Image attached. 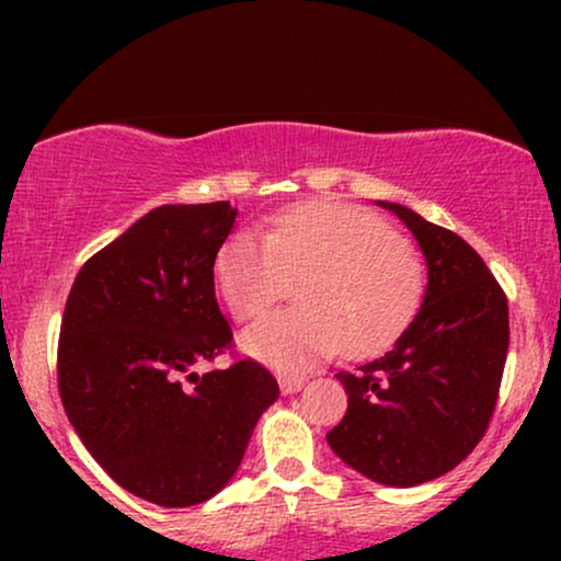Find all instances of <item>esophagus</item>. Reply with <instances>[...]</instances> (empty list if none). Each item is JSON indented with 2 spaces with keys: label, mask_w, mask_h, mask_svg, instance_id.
Here are the masks:
<instances>
[{
  "label": "esophagus",
  "mask_w": 561,
  "mask_h": 561,
  "mask_svg": "<svg viewBox=\"0 0 561 561\" xmlns=\"http://www.w3.org/2000/svg\"><path fill=\"white\" fill-rule=\"evenodd\" d=\"M302 385H306V377H302V375H279V390L285 392V396H293V392H298Z\"/></svg>",
  "instance_id": "esophagus-1"
}]
</instances>
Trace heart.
Segmentation results:
<instances>
[{"label": "heart", "instance_id": "1", "mask_svg": "<svg viewBox=\"0 0 561 561\" xmlns=\"http://www.w3.org/2000/svg\"><path fill=\"white\" fill-rule=\"evenodd\" d=\"M216 287L234 319L261 317L293 279L306 306L242 332L240 345L276 371L306 369L345 347L369 356L401 334L424 295V263L382 218L351 205L313 203L279 214L261 240L234 231L216 255Z\"/></svg>", "mask_w": 561, "mask_h": 561}]
</instances>
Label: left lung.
<instances>
[{"instance_id":"obj_1","label":"left lung","mask_w":561,"mask_h":561,"mask_svg":"<svg viewBox=\"0 0 561 561\" xmlns=\"http://www.w3.org/2000/svg\"><path fill=\"white\" fill-rule=\"evenodd\" d=\"M377 205L414 234L427 287L414 321L385 356L334 375L347 411L327 443L364 478L411 488L461 465L485 435L506 364L508 306L459 234L405 205Z\"/></svg>"}]
</instances>
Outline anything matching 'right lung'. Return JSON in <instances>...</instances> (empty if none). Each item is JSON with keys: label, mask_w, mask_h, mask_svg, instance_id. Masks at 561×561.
Listing matches in <instances>:
<instances>
[{"label": "right lung", "mask_w": 561, "mask_h": 561, "mask_svg": "<svg viewBox=\"0 0 561 561\" xmlns=\"http://www.w3.org/2000/svg\"><path fill=\"white\" fill-rule=\"evenodd\" d=\"M234 221L229 203L160 205L83 263L62 313L68 420L96 465L158 506L214 499L279 398L250 358L197 375L231 343L214 263Z\"/></svg>", "instance_id": "obj_1"}]
</instances>
